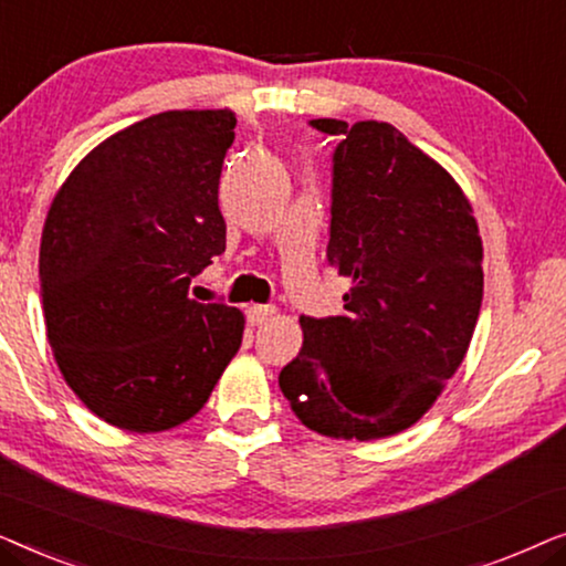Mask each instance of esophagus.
<instances>
[{"label": "esophagus", "instance_id": "esophagus-1", "mask_svg": "<svg viewBox=\"0 0 566 566\" xmlns=\"http://www.w3.org/2000/svg\"><path fill=\"white\" fill-rule=\"evenodd\" d=\"M247 316H250V322L254 324V327H260V324L273 319L275 306H250V308H247Z\"/></svg>", "mask_w": 566, "mask_h": 566}]
</instances>
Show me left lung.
Segmentation results:
<instances>
[{
    "label": "left lung",
    "mask_w": 566,
    "mask_h": 566,
    "mask_svg": "<svg viewBox=\"0 0 566 566\" xmlns=\"http://www.w3.org/2000/svg\"><path fill=\"white\" fill-rule=\"evenodd\" d=\"M337 138L327 260L345 312L301 316L281 370L308 430L376 440L412 428L467 358L484 293L482 237L459 182L391 123L316 118Z\"/></svg>",
    "instance_id": "8db88e82"
}]
</instances>
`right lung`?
Returning <instances> with one entry per match:
<instances>
[{"label": "right lung", "instance_id": "obj_1", "mask_svg": "<svg viewBox=\"0 0 566 566\" xmlns=\"http://www.w3.org/2000/svg\"><path fill=\"white\" fill-rule=\"evenodd\" d=\"M237 115L167 111L95 146L61 185L41 237L45 332L61 376L130 432L188 422L244 335V314L188 298L227 250L219 177Z\"/></svg>", "mask_w": 566, "mask_h": 566}]
</instances>
